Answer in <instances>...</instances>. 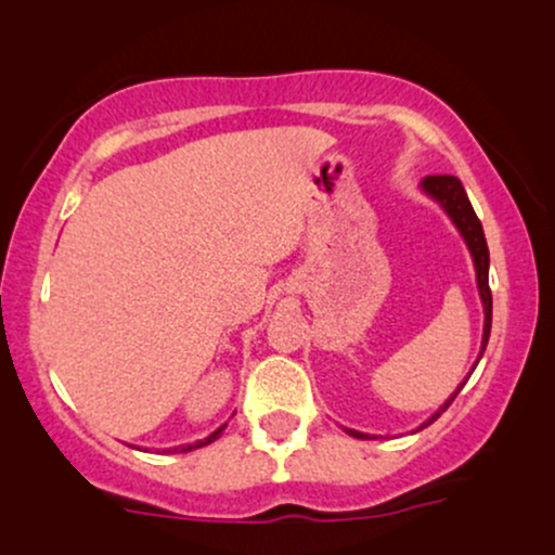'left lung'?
Masks as SVG:
<instances>
[{"instance_id": "8db88e82", "label": "left lung", "mask_w": 555, "mask_h": 555, "mask_svg": "<svg viewBox=\"0 0 555 555\" xmlns=\"http://www.w3.org/2000/svg\"><path fill=\"white\" fill-rule=\"evenodd\" d=\"M423 190L433 197V201L441 203V208H443L446 214H449V219L454 221V227L460 229V234L464 237V242H467L469 256H473L475 276H477V292H480L482 310H486V323H482V347H480V358H482V352H486L488 336H490V315H493V297H490V286H488L490 256H488L486 234H482V224H480V219H477V216H475L473 203H469V197H467V193H464L462 182L456 180V177H451V175L425 177ZM480 358H477V360H480ZM473 371H475V367H473ZM464 384H467V380H462V386ZM462 386L456 388V391L443 401L441 410H438L436 415L428 420V423L420 425L417 430L428 428L430 423H436V420L441 417V412L449 410V404L456 399V393L462 391ZM344 430H347L349 436H354V438H373V436H367V433H360V430H352V428H344Z\"/></svg>"}]
</instances>
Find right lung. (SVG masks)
<instances>
[{
  "label": "right lung",
  "mask_w": 555,
  "mask_h": 555,
  "mask_svg": "<svg viewBox=\"0 0 555 555\" xmlns=\"http://www.w3.org/2000/svg\"><path fill=\"white\" fill-rule=\"evenodd\" d=\"M224 428H227V425H221L219 430H214L211 436H208V438H203V441H195V443H188V446H177V449H169V451H175V454H188V451H195V449H201V446H208V443H214L216 438L221 436V430H224Z\"/></svg>",
  "instance_id": "1"
}]
</instances>
